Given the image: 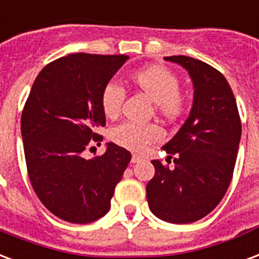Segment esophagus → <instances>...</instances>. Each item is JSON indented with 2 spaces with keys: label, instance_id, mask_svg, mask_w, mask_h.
Here are the masks:
<instances>
[{
  "label": "esophagus",
  "instance_id": "1",
  "mask_svg": "<svg viewBox=\"0 0 259 259\" xmlns=\"http://www.w3.org/2000/svg\"><path fill=\"white\" fill-rule=\"evenodd\" d=\"M141 156H139V155H133V156H132V163L135 164V163H139L140 160H141Z\"/></svg>",
  "mask_w": 259,
  "mask_h": 259
}]
</instances>
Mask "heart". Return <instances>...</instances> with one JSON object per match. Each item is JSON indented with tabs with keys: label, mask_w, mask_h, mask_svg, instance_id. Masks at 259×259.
I'll return each mask as SVG.
<instances>
[{
	"label": "heart",
	"mask_w": 259,
	"mask_h": 259,
	"mask_svg": "<svg viewBox=\"0 0 259 259\" xmlns=\"http://www.w3.org/2000/svg\"><path fill=\"white\" fill-rule=\"evenodd\" d=\"M129 81L136 89L154 101L155 110L162 118L174 122L187 111V99L180 93V78L167 67L160 64L133 71ZM124 92L120 86L108 83L100 96L101 111L105 118L116 119L120 114ZM110 139L115 144L130 151H141L148 144L162 139V130L155 124L122 123L111 130Z\"/></svg>",
	"instance_id": "b5f03b06"
}]
</instances>
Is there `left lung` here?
I'll return each mask as SVG.
<instances>
[{
	"mask_svg": "<svg viewBox=\"0 0 259 259\" xmlns=\"http://www.w3.org/2000/svg\"><path fill=\"white\" fill-rule=\"evenodd\" d=\"M188 71L193 104L188 119L162 148L174 167L152 160L155 176L147 185L151 211L171 224L206 217L221 202L236 163L242 122L231 86L221 72L188 56H168Z\"/></svg>",
	"mask_w": 259,
	"mask_h": 259,
	"instance_id": "obj_1",
	"label": "left lung"
}]
</instances>
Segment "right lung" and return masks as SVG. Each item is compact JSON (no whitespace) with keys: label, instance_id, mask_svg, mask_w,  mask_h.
Masks as SVG:
<instances>
[{"label":"right lung","instance_id":"obj_1","mask_svg":"<svg viewBox=\"0 0 259 259\" xmlns=\"http://www.w3.org/2000/svg\"><path fill=\"white\" fill-rule=\"evenodd\" d=\"M129 59L74 53L52 61L34 81L22 112L24 156L32 189L56 217L89 224L105 215L132 155L108 143L93 159L83 151L104 126L101 92Z\"/></svg>","mask_w":259,"mask_h":259}]
</instances>
